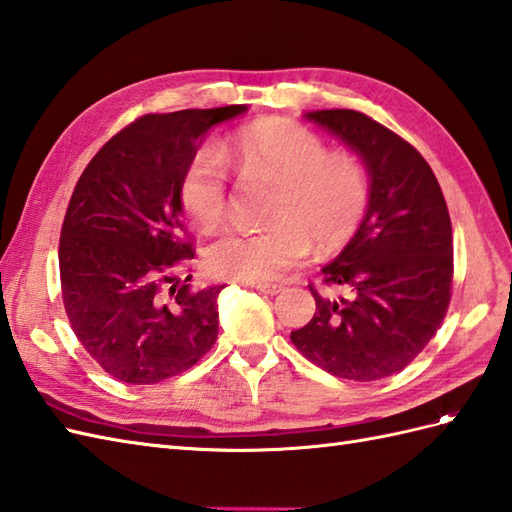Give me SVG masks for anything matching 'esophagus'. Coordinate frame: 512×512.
I'll return each instance as SVG.
<instances>
[{"mask_svg": "<svg viewBox=\"0 0 512 512\" xmlns=\"http://www.w3.org/2000/svg\"><path fill=\"white\" fill-rule=\"evenodd\" d=\"M252 286H254L256 291L265 293V295H278L280 291H284L282 284H271V282H254Z\"/></svg>", "mask_w": 512, "mask_h": 512, "instance_id": "obj_1", "label": "esophagus"}]
</instances>
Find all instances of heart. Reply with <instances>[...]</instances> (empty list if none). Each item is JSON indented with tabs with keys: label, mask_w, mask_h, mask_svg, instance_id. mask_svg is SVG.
<instances>
[{
	"label": "heart",
	"mask_w": 512,
	"mask_h": 512,
	"mask_svg": "<svg viewBox=\"0 0 512 512\" xmlns=\"http://www.w3.org/2000/svg\"><path fill=\"white\" fill-rule=\"evenodd\" d=\"M228 165L278 182L263 228H226L206 247L204 265L215 278L273 282L302 263L310 239L323 252L343 247L363 226L371 206V176L352 154H330L328 143L304 123L263 119L219 147L195 149L180 180V199L199 226H213L228 206Z\"/></svg>",
	"instance_id": "obj_1"
}]
</instances>
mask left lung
Instances as JSON below:
<instances>
[{"label": "left lung", "instance_id": "left-lung-1", "mask_svg": "<svg viewBox=\"0 0 512 512\" xmlns=\"http://www.w3.org/2000/svg\"><path fill=\"white\" fill-rule=\"evenodd\" d=\"M354 147L371 176V206L354 239L308 284L317 310L291 341L336 378L371 382L421 354L452 299V221L439 182L417 149L358 110L308 112Z\"/></svg>", "mask_w": 512, "mask_h": 512}]
</instances>
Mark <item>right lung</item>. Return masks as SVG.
I'll return each instance as SVG.
<instances>
[{"mask_svg":"<svg viewBox=\"0 0 512 512\" xmlns=\"http://www.w3.org/2000/svg\"><path fill=\"white\" fill-rule=\"evenodd\" d=\"M245 110L234 104L134 119L73 189L58 245L62 304L86 354L115 380L156 384L213 350L223 286L173 282V271L195 256L180 180L202 136Z\"/></svg>","mask_w":512,"mask_h":512,"instance_id":"1","label":"right lung"}]
</instances>
